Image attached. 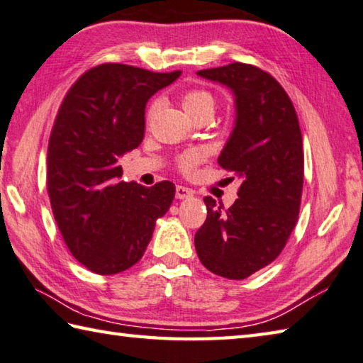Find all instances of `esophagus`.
<instances>
[{"label":"esophagus","instance_id":"34e87169","mask_svg":"<svg viewBox=\"0 0 363 363\" xmlns=\"http://www.w3.org/2000/svg\"><path fill=\"white\" fill-rule=\"evenodd\" d=\"M194 194V191L191 188H186V186H182V184H179V186L175 188V197L177 199H186V197H191Z\"/></svg>","mask_w":363,"mask_h":363}]
</instances>
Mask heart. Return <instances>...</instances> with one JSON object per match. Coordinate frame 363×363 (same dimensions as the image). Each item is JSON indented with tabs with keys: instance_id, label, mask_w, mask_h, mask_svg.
Segmentation results:
<instances>
[{
	"instance_id": "b5f03b06",
	"label": "heart",
	"mask_w": 363,
	"mask_h": 363,
	"mask_svg": "<svg viewBox=\"0 0 363 363\" xmlns=\"http://www.w3.org/2000/svg\"><path fill=\"white\" fill-rule=\"evenodd\" d=\"M182 106L189 117H194L197 113L202 112H215L216 108V99L213 94L202 88H193V90H186L182 94ZM156 111V102L148 107L147 118L150 120L153 117ZM203 161V152L202 150H188L183 155L179 156V169L183 174H193L194 169Z\"/></svg>"
}]
</instances>
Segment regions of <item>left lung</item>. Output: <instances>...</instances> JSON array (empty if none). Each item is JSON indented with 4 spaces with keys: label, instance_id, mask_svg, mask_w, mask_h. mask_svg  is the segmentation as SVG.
Masks as SVG:
<instances>
[{
    "label": "left lung",
    "instance_id": "left-lung-1",
    "mask_svg": "<svg viewBox=\"0 0 363 363\" xmlns=\"http://www.w3.org/2000/svg\"><path fill=\"white\" fill-rule=\"evenodd\" d=\"M197 74L235 94V128L218 164L234 174L240 186L230 208L203 197L207 220L196 232V251L215 275L243 279L275 261L297 224L303 189L302 131L291 98L269 72L230 63Z\"/></svg>",
    "mask_w": 363,
    "mask_h": 363
}]
</instances>
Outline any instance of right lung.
<instances>
[{"mask_svg":"<svg viewBox=\"0 0 363 363\" xmlns=\"http://www.w3.org/2000/svg\"><path fill=\"white\" fill-rule=\"evenodd\" d=\"M182 71L104 63L84 72L61 102L47 150V193L71 255L98 275L140 261L175 186L118 182V158L145 133L147 101Z\"/></svg>","mask_w":363,"mask_h":363,"instance_id":"add662e5","label":"right lung"}]
</instances>
